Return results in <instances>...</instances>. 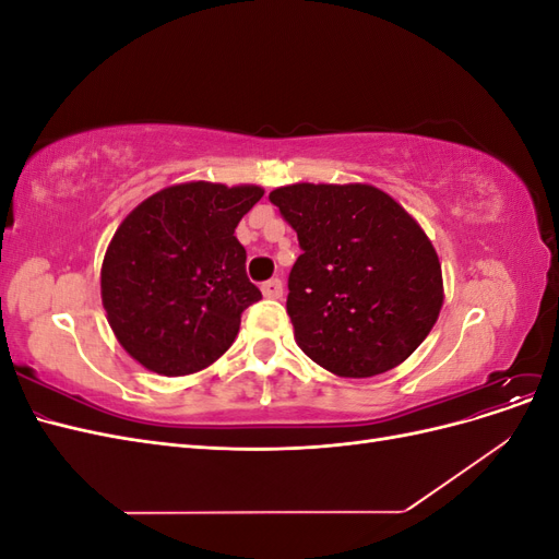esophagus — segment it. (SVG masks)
Masks as SVG:
<instances>
[{
    "label": "esophagus",
    "mask_w": 559,
    "mask_h": 559,
    "mask_svg": "<svg viewBox=\"0 0 559 559\" xmlns=\"http://www.w3.org/2000/svg\"><path fill=\"white\" fill-rule=\"evenodd\" d=\"M261 292H263V296H265V298H282V294H284V284H282V280L273 277V280L263 282Z\"/></svg>",
    "instance_id": "obj_1"
}]
</instances>
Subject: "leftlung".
Segmentation results:
<instances>
[{"label":"left lung","instance_id":"obj_1","mask_svg":"<svg viewBox=\"0 0 559 559\" xmlns=\"http://www.w3.org/2000/svg\"><path fill=\"white\" fill-rule=\"evenodd\" d=\"M270 202L302 249L286 296L298 347L341 378L408 359L443 306L441 261L415 218L370 183H292Z\"/></svg>","mask_w":559,"mask_h":559}]
</instances>
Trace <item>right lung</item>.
I'll return each mask as SVG.
<instances>
[{
	"instance_id": "right-lung-1",
	"label": "right lung",
	"mask_w": 559,
	"mask_h": 559,
	"mask_svg": "<svg viewBox=\"0 0 559 559\" xmlns=\"http://www.w3.org/2000/svg\"><path fill=\"white\" fill-rule=\"evenodd\" d=\"M261 186L189 181L140 202L107 247L99 289L116 341L158 376H191L233 345L261 300L247 277L240 218Z\"/></svg>"
}]
</instances>
